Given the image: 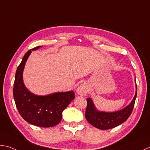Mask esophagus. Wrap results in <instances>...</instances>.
<instances>
[{
    "label": "esophagus",
    "mask_w": 150,
    "mask_h": 150,
    "mask_svg": "<svg viewBox=\"0 0 150 150\" xmlns=\"http://www.w3.org/2000/svg\"><path fill=\"white\" fill-rule=\"evenodd\" d=\"M77 92L79 95H85L87 94V92H88V89H87V87L86 85L81 84L78 87Z\"/></svg>",
    "instance_id": "esophagus-1"
}]
</instances>
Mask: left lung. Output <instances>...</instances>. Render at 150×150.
I'll return each instance as SVG.
<instances>
[{
  "instance_id": "obj_1",
  "label": "left lung",
  "mask_w": 150,
  "mask_h": 150,
  "mask_svg": "<svg viewBox=\"0 0 150 150\" xmlns=\"http://www.w3.org/2000/svg\"><path fill=\"white\" fill-rule=\"evenodd\" d=\"M136 93L132 102L125 108L114 112H98L90 98H87V108L85 116L87 121L95 127L101 130H107L115 127L128 119L133 110L137 94L136 83Z\"/></svg>"
}]
</instances>
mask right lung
I'll list each match as a JSON object with an SVG mask.
<instances>
[{
  "label": "right lung",
  "mask_w": 150,
  "mask_h": 150,
  "mask_svg": "<svg viewBox=\"0 0 150 150\" xmlns=\"http://www.w3.org/2000/svg\"><path fill=\"white\" fill-rule=\"evenodd\" d=\"M42 46H37L25 53L16 70L13 95L21 117L32 125L41 127H53L60 122L63 110L75 98L73 91L38 96L30 93L23 83V71L30 53Z\"/></svg>",
  "instance_id": "add662e5"
}]
</instances>
